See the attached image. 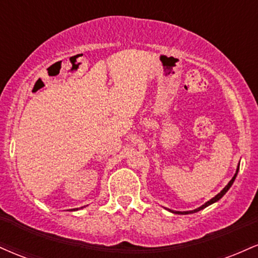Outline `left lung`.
<instances>
[{
	"mask_svg": "<svg viewBox=\"0 0 258 258\" xmlns=\"http://www.w3.org/2000/svg\"><path fill=\"white\" fill-rule=\"evenodd\" d=\"M238 171H239V166H238V168H236V172H235V174H234L233 176V178L230 179V182L228 183V184L224 186L223 189H222V190L220 191V193H218L217 195H216L215 198H212L211 200L210 201H207V203H205L204 204L203 206H200V207H198V209H195V210H193V211H172V210H170L171 212H173V214H177V215H189V214H194V212H198V211H200V210H203V209H205V207H207L209 205H211V204H214V203H216V201H218L221 199L222 197H223L224 194L227 193L228 191V189L230 188V186H232V184H233V182L234 180H235V177H236V174H238Z\"/></svg>",
	"mask_w": 258,
	"mask_h": 258,
	"instance_id": "obj_1",
	"label": "left lung"
}]
</instances>
